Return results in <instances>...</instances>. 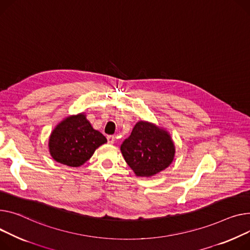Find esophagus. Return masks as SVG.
Instances as JSON below:
<instances>
[{"label":"esophagus","mask_w":250,"mask_h":250,"mask_svg":"<svg viewBox=\"0 0 250 250\" xmlns=\"http://www.w3.org/2000/svg\"><path fill=\"white\" fill-rule=\"evenodd\" d=\"M114 141H115V137H114V136H108V137H107V142H108V144H113Z\"/></svg>","instance_id":"1"}]
</instances>
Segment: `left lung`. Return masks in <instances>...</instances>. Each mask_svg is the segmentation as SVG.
I'll return each instance as SVG.
<instances>
[{"label":"left lung","mask_w":250,"mask_h":250,"mask_svg":"<svg viewBox=\"0 0 250 250\" xmlns=\"http://www.w3.org/2000/svg\"><path fill=\"white\" fill-rule=\"evenodd\" d=\"M122 154L137 176L151 177L168 168L175 147L167 131L139 122L121 146Z\"/></svg>","instance_id":"obj_1"}]
</instances>
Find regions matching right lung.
I'll list each match as a JSON object with an SVG mask.
<instances>
[{
  "label": "right lung",
  "mask_w": 250,
  "mask_h": 250,
  "mask_svg": "<svg viewBox=\"0 0 250 250\" xmlns=\"http://www.w3.org/2000/svg\"><path fill=\"white\" fill-rule=\"evenodd\" d=\"M106 138L91 126L83 113L69 116L52 131L49 149L52 158L69 167H79L91 158Z\"/></svg>",
  "instance_id": "obj_1"
}]
</instances>
